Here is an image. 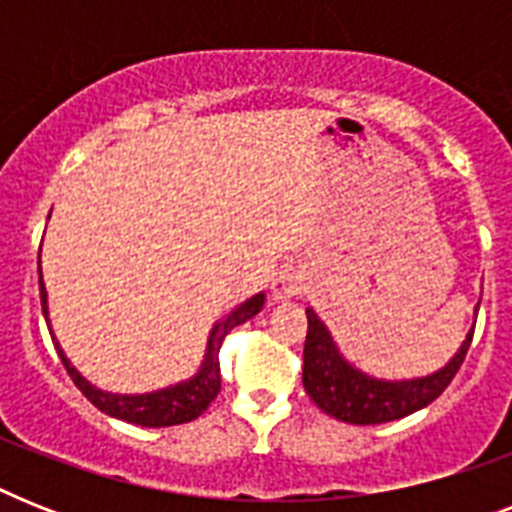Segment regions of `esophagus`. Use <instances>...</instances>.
Instances as JSON below:
<instances>
[{"label":"esophagus","mask_w":512,"mask_h":512,"mask_svg":"<svg viewBox=\"0 0 512 512\" xmlns=\"http://www.w3.org/2000/svg\"><path fill=\"white\" fill-rule=\"evenodd\" d=\"M305 292V276L295 268H281L271 281V295L273 300H289Z\"/></svg>","instance_id":"obj_1"}]
</instances>
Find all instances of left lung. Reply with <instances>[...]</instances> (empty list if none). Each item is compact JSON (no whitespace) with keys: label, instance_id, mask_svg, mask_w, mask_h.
Wrapping results in <instances>:
<instances>
[{"label":"left lung","instance_id":"1","mask_svg":"<svg viewBox=\"0 0 512 512\" xmlns=\"http://www.w3.org/2000/svg\"><path fill=\"white\" fill-rule=\"evenodd\" d=\"M305 313H308V335L303 350L305 393L313 398V404L321 412L350 425H380V422L401 420L406 414L420 412L430 401H436L465 361L476 329H470L457 353L438 372L412 380H382L361 372L342 356L319 313L313 308H305Z\"/></svg>","mask_w":512,"mask_h":512}]
</instances>
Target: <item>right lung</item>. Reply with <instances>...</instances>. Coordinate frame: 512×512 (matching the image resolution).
Returning <instances> with one entry per match:
<instances>
[{"mask_svg": "<svg viewBox=\"0 0 512 512\" xmlns=\"http://www.w3.org/2000/svg\"><path fill=\"white\" fill-rule=\"evenodd\" d=\"M39 295H42L44 319H47V327H50V308H47V289H44L42 281V263H39ZM263 303L265 295L260 292V295H252L249 300H244L239 308H233L228 316H223L212 327V332H209L207 350H204V361H201L199 372L188 377V380L167 385L162 390H151V393H108V390L95 388L68 361V356L60 348V342L52 335V327L50 335L74 385L90 398L92 404L98 406L100 412H106L108 417H116V420L132 422V425H143V428H170V425H183V422L196 420L215 401L217 393H220V358H217L220 356V345H223L225 335L233 327H239V324H244V321H249L252 316L263 311Z\"/></svg>", "mask_w": 512, "mask_h": 512, "instance_id": "add662e5", "label": "right lung"}]
</instances>
